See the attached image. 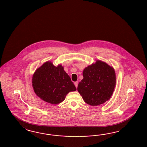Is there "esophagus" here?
<instances>
[{
    "mask_svg": "<svg viewBox=\"0 0 147 147\" xmlns=\"http://www.w3.org/2000/svg\"><path fill=\"white\" fill-rule=\"evenodd\" d=\"M74 85H75V86L76 87V88H77V87H78V81L75 82H74Z\"/></svg>",
    "mask_w": 147,
    "mask_h": 147,
    "instance_id": "34e87169",
    "label": "esophagus"
}]
</instances>
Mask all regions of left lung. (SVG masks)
Segmentation results:
<instances>
[{
	"label": "left lung",
	"instance_id": "8db88e82",
	"mask_svg": "<svg viewBox=\"0 0 147 147\" xmlns=\"http://www.w3.org/2000/svg\"><path fill=\"white\" fill-rule=\"evenodd\" d=\"M82 75L84 78L77 89L86 103L97 106L110 99L116 86V73L113 67L97 60L85 68Z\"/></svg>",
	"mask_w": 147,
	"mask_h": 147
}]
</instances>
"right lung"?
<instances>
[{"label":"right lung","instance_id":"obj_1","mask_svg":"<svg viewBox=\"0 0 147 147\" xmlns=\"http://www.w3.org/2000/svg\"><path fill=\"white\" fill-rule=\"evenodd\" d=\"M32 84L36 94L51 104L60 103L69 92L76 90L63 67L61 65L56 67L51 61L46 62L36 69Z\"/></svg>","mask_w":147,"mask_h":147}]
</instances>
